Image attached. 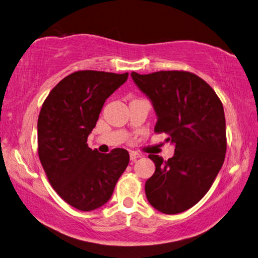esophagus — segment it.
Wrapping results in <instances>:
<instances>
[{"instance_id": "esophagus-1", "label": "esophagus", "mask_w": 258, "mask_h": 258, "mask_svg": "<svg viewBox=\"0 0 258 258\" xmlns=\"http://www.w3.org/2000/svg\"><path fill=\"white\" fill-rule=\"evenodd\" d=\"M140 157H141V155L138 154V152H135V151H131L130 152V159L132 160V161H135L138 158H140Z\"/></svg>"}]
</instances>
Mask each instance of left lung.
I'll return each instance as SVG.
<instances>
[{
    "mask_svg": "<svg viewBox=\"0 0 258 258\" xmlns=\"http://www.w3.org/2000/svg\"><path fill=\"white\" fill-rule=\"evenodd\" d=\"M157 115L156 132L168 134L175 147L167 161L150 155L156 171L146 182V196L168 215L195 206L212 186L224 163L225 116L221 100L206 82L187 72L131 74Z\"/></svg>",
    "mask_w": 258,
    "mask_h": 258,
    "instance_id": "obj_1",
    "label": "left lung"
}]
</instances>
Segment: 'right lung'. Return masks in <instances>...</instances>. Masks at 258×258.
Instances as JSON below:
<instances>
[{
  "label": "right lung",
  "mask_w": 258,
  "mask_h": 258,
  "mask_svg": "<svg viewBox=\"0 0 258 258\" xmlns=\"http://www.w3.org/2000/svg\"><path fill=\"white\" fill-rule=\"evenodd\" d=\"M128 73H73L56 84L37 121L38 156L51 185L64 202L83 212L103 206L127 167V150L100 154L87 146L106 100L127 81Z\"/></svg>",
  "instance_id": "right-lung-1"
}]
</instances>
